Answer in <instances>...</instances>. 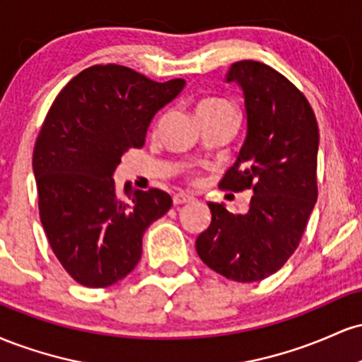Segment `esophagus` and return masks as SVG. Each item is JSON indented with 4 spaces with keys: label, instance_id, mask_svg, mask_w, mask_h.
I'll return each mask as SVG.
<instances>
[{
    "label": "esophagus",
    "instance_id": "esophagus-1",
    "mask_svg": "<svg viewBox=\"0 0 362 362\" xmlns=\"http://www.w3.org/2000/svg\"><path fill=\"white\" fill-rule=\"evenodd\" d=\"M194 197L189 194H175L173 195V204L180 206V204H187V202H192Z\"/></svg>",
    "mask_w": 362,
    "mask_h": 362
}]
</instances>
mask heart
<instances>
[{
  "label": "heart",
  "instance_id": "heart-1",
  "mask_svg": "<svg viewBox=\"0 0 362 362\" xmlns=\"http://www.w3.org/2000/svg\"><path fill=\"white\" fill-rule=\"evenodd\" d=\"M204 109H233V107H231L228 102L216 100V98H213V100L202 102L201 105H199L197 110H204Z\"/></svg>",
  "mask_w": 362,
  "mask_h": 362
}]
</instances>
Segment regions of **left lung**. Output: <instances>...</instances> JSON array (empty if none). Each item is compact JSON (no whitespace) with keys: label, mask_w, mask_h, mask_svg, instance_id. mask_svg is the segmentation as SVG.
I'll use <instances>...</instances> for the list:
<instances>
[{"label":"left lung","mask_w":362,"mask_h":362,"mask_svg":"<svg viewBox=\"0 0 362 362\" xmlns=\"http://www.w3.org/2000/svg\"><path fill=\"white\" fill-rule=\"evenodd\" d=\"M226 83L243 91L247 134L219 185L253 195L245 214L207 202L213 218L195 250L226 279L255 282L279 271L305 233L318 195V124L305 95L264 62H235Z\"/></svg>","instance_id":"obj_1"}]
</instances>
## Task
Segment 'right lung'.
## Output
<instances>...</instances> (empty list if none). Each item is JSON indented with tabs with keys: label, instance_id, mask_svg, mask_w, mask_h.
Listing matches in <instances>:
<instances>
[{
	"label": "right lung",
	"instance_id": "right-lung-1",
	"mask_svg": "<svg viewBox=\"0 0 362 362\" xmlns=\"http://www.w3.org/2000/svg\"><path fill=\"white\" fill-rule=\"evenodd\" d=\"M119 64H97L73 78L54 100L34 149L39 211L52 252L86 288H107L138 265L143 235L168 213L160 189L124 185L114 173L129 148H141L149 124L184 90Z\"/></svg>",
	"mask_w": 362,
	"mask_h": 362
}]
</instances>
